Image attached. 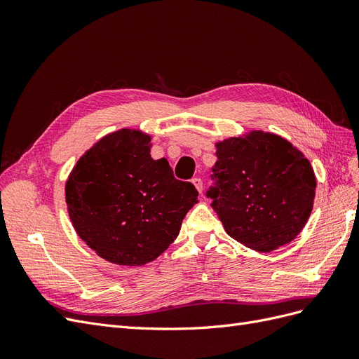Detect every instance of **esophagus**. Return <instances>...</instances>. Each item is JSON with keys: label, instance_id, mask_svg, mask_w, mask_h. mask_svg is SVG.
<instances>
[{"label": "esophagus", "instance_id": "esophagus-1", "mask_svg": "<svg viewBox=\"0 0 359 359\" xmlns=\"http://www.w3.org/2000/svg\"><path fill=\"white\" fill-rule=\"evenodd\" d=\"M191 182H193V186L196 187V190H198L199 193H202V190H203V182H202V180H201V178H193Z\"/></svg>", "mask_w": 359, "mask_h": 359}]
</instances>
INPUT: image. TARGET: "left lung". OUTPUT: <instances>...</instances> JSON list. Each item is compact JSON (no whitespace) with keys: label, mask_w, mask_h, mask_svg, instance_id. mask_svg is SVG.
Masks as SVG:
<instances>
[{"label":"left lung","mask_w":359,"mask_h":359,"mask_svg":"<svg viewBox=\"0 0 359 359\" xmlns=\"http://www.w3.org/2000/svg\"><path fill=\"white\" fill-rule=\"evenodd\" d=\"M206 190L227 235L259 252L290 243L313 210L316 178L310 161L273 133L252 132L217 144Z\"/></svg>","instance_id":"left-lung-1"}]
</instances>
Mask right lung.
Returning <instances> with one entry per match:
<instances>
[{
	"label": "right lung",
	"mask_w": 359,
	"mask_h": 359,
	"mask_svg": "<svg viewBox=\"0 0 359 359\" xmlns=\"http://www.w3.org/2000/svg\"><path fill=\"white\" fill-rule=\"evenodd\" d=\"M151 137L118 130L81 157L66 184L76 232L100 257L139 266L178 236L198 190L180 181L166 158L149 154Z\"/></svg>",
	"instance_id": "add662e5"
}]
</instances>
